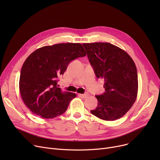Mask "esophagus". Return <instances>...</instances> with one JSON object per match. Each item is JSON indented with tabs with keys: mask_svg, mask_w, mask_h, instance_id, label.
<instances>
[{
	"mask_svg": "<svg viewBox=\"0 0 160 160\" xmlns=\"http://www.w3.org/2000/svg\"><path fill=\"white\" fill-rule=\"evenodd\" d=\"M78 96L83 98H86L89 96L88 93H84V94H78Z\"/></svg>",
	"mask_w": 160,
	"mask_h": 160,
	"instance_id": "1",
	"label": "esophagus"
}]
</instances>
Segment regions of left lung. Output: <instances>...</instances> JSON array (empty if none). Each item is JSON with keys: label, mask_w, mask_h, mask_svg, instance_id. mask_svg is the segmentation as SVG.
<instances>
[{"label": "left lung", "mask_w": 160, "mask_h": 160, "mask_svg": "<svg viewBox=\"0 0 160 160\" xmlns=\"http://www.w3.org/2000/svg\"><path fill=\"white\" fill-rule=\"evenodd\" d=\"M83 46L96 77L105 82V93L96 95L98 106L91 113L105 121L121 118L137 98L138 78L135 63L127 52L111 43H83Z\"/></svg>", "instance_id": "1"}]
</instances>
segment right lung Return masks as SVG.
Instances as JSON below:
<instances>
[{
    "instance_id": "add662e5",
    "label": "right lung",
    "mask_w": 160,
    "mask_h": 160,
    "mask_svg": "<svg viewBox=\"0 0 160 160\" xmlns=\"http://www.w3.org/2000/svg\"><path fill=\"white\" fill-rule=\"evenodd\" d=\"M86 55L80 43H66L41 47L26 59L21 71L19 90L33 113L52 119L66 112L77 95L58 88V78L72 60Z\"/></svg>"
}]
</instances>
